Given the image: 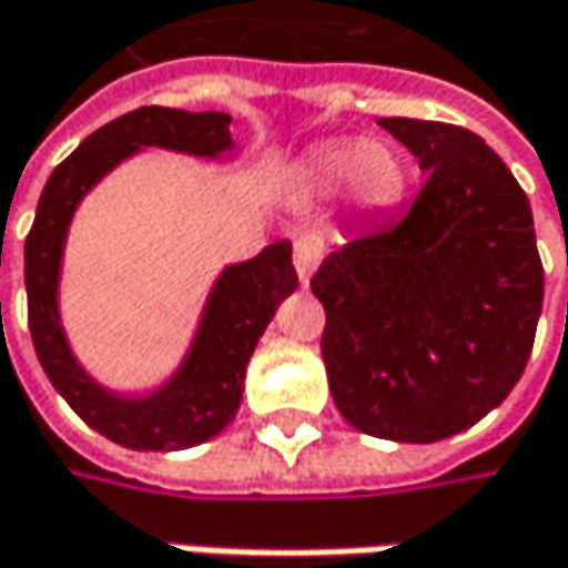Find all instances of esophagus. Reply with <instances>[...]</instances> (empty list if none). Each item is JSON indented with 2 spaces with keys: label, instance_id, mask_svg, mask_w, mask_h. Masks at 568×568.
<instances>
[{
  "label": "esophagus",
  "instance_id": "obj_1",
  "mask_svg": "<svg viewBox=\"0 0 568 568\" xmlns=\"http://www.w3.org/2000/svg\"><path fill=\"white\" fill-rule=\"evenodd\" d=\"M324 257V247H321V241L317 237H298L295 241V254H292V263H295V273H298V280L302 283H308L311 273L317 270V263Z\"/></svg>",
  "mask_w": 568,
  "mask_h": 568
}]
</instances>
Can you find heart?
Returning a JSON list of instances; mask_svg holds the SVG:
<instances>
[{
	"instance_id": "obj_1",
	"label": "heart",
	"mask_w": 568,
	"mask_h": 568,
	"mask_svg": "<svg viewBox=\"0 0 568 568\" xmlns=\"http://www.w3.org/2000/svg\"><path fill=\"white\" fill-rule=\"evenodd\" d=\"M295 184L314 200H333L346 190L362 215L394 212L409 193V164L394 142L343 139L305 155Z\"/></svg>"
}]
</instances>
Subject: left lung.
<instances>
[{
  "label": "left lung",
  "instance_id": "8db88e82",
  "mask_svg": "<svg viewBox=\"0 0 568 568\" xmlns=\"http://www.w3.org/2000/svg\"><path fill=\"white\" fill-rule=\"evenodd\" d=\"M426 171L407 215L321 263V353L336 409L387 442L429 445L496 409L528 365L544 266L525 190L477 133L382 116Z\"/></svg>",
  "mask_w": 568,
  "mask_h": 568
}]
</instances>
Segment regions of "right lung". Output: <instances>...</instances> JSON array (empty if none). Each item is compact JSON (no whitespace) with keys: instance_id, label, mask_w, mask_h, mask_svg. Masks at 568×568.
I'll use <instances>...</instances> for the list:
<instances>
[{"instance_id":"add662e5","label":"right lung","mask_w":568,"mask_h":568,"mask_svg":"<svg viewBox=\"0 0 568 568\" xmlns=\"http://www.w3.org/2000/svg\"><path fill=\"white\" fill-rule=\"evenodd\" d=\"M229 126L232 116L222 111L139 108L116 116L94 130L50 174L24 241L28 327L47 378L91 429L133 452H184L215 438L235 419L257 339L270 327L280 302L298 288L292 244L276 241L257 257L229 263L212 283L178 368L161 384L136 394L98 382L65 336L60 311L65 237L82 200L113 168L145 149L232 161L235 139Z\"/></svg>"}]
</instances>
